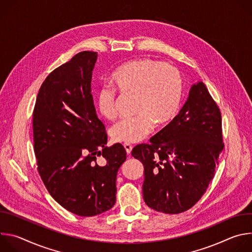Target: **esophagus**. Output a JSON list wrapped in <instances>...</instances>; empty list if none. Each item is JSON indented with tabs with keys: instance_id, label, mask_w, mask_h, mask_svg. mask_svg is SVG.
I'll return each mask as SVG.
<instances>
[{
	"instance_id": "1",
	"label": "esophagus",
	"mask_w": 252,
	"mask_h": 252,
	"mask_svg": "<svg viewBox=\"0 0 252 252\" xmlns=\"http://www.w3.org/2000/svg\"><path fill=\"white\" fill-rule=\"evenodd\" d=\"M124 147H125V149H126V154H127V155H130L131 150H132V146H131V145H129V143H125Z\"/></svg>"
}]
</instances>
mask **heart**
<instances>
[{
	"label": "heart",
	"mask_w": 252,
	"mask_h": 252,
	"mask_svg": "<svg viewBox=\"0 0 252 252\" xmlns=\"http://www.w3.org/2000/svg\"><path fill=\"white\" fill-rule=\"evenodd\" d=\"M112 84L125 94H135L132 118L121 120L111 129L117 142L134 143L145 139L155 126L171 122L182 101L184 82L182 74L172 65L151 58L126 62L112 75ZM99 115L107 120L117 117V93L102 86L95 94Z\"/></svg>",
	"instance_id": "heart-1"
}]
</instances>
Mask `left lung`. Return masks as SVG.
Segmentation results:
<instances>
[{
	"mask_svg": "<svg viewBox=\"0 0 252 252\" xmlns=\"http://www.w3.org/2000/svg\"><path fill=\"white\" fill-rule=\"evenodd\" d=\"M150 141L131 151L145 168L143 199L159 212L187 211L206 191L224 148L220 107L203 83L191 87L179 114Z\"/></svg>",
	"mask_w": 252,
	"mask_h": 252,
	"instance_id": "1",
	"label": "left lung"
}]
</instances>
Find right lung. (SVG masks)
I'll list each match as a JSON object with an SVG mask.
<instances>
[{
    "label": "right lung",
    "instance_id": "add662e5",
    "mask_svg": "<svg viewBox=\"0 0 252 252\" xmlns=\"http://www.w3.org/2000/svg\"><path fill=\"white\" fill-rule=\"evenodd\" d=\"M96 53L85 51L55 68L42 84L32 113L37 169L53 198L80 217H94L116 203L117 173L126 158L107 134L92 94ZM105 162L98 166L96 158Z\"/></svg>",
    "mask_w": 252,
    "mask_h": 252
}]
</instances>
